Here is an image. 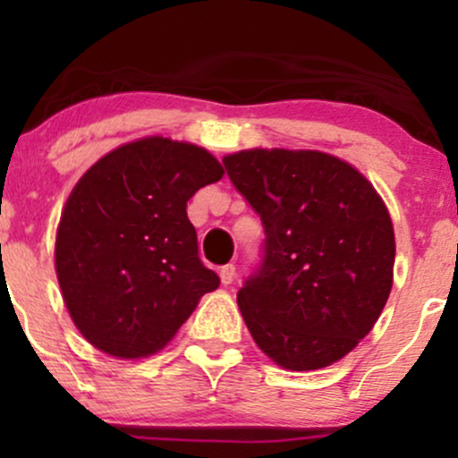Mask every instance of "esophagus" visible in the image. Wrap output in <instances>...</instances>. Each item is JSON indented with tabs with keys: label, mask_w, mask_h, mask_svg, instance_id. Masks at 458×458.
<instances>
[{
	"label": "esophagus",
	"mask_w": 458,
	"mask_h": 458,
	"mask_svg": "<svg viewBox=\"0 0 458 458\" xmlns=\"http://www.w3.org/2000/svg\"><path fill=\"white\" fill-rule=\"evenodd\" d=\"M234 276H236V267L234 265H224L222 269H219V277H222L224 286L233 284L234 282Z\"/></svg>",
	"instance_id": "34e87169"
}]
</instances>
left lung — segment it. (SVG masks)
Returning a JSON list of instances; mask_svg holds the SVG:
<instances>
[{
  "label": "left lung",
  "mask_w": 458,
  "mask_h": 458,
  "mask_svg": "<svg viewBox=\"0 0 458 458\" xmlns=\"http://www.w3.org/2000/svg\"><path fill=\"white\" fill-rule=\"evenodd\" d=\"M224 165L265 228L260 265L236 295L251 338L288 370L343 360L392 291L396 245L381 196L318 150H241Z\"/></svg>",
  "instance_id": "8db88e82"
}]
</instances>
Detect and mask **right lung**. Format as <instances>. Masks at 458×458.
Returning a JSON list of instances; mask_svg holds the SVG:
<instances>
[{"mask_svg":"<svg viewBox=\"0 0 458 458\" xmlns=\"http://www.w3.org/2000/svg\"><path fill=\"white\" fill-rule=\"evenodd\" d=\"M222 176L199 146L144 138L79 178L57 228L55 271L92 346L123 360L157 353L219 286L198 256L187 199Z\"/></svg>","mask_w":458,"mask_h":458,"instance_id":"obj_1","label":"right lung"}]
</instances>
